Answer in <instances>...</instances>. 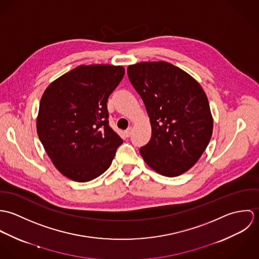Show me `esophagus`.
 <instances>
[{
	"label": "esophagus",
	"instance_id": "esophagus-1",
	"mask_svg": "<svg viewBox=\"0 0 259 259\" xmlns=\"http://www.w3.org/2000/svg\"><path fill=\"white\" fill-rule=\"evenodd\" d=\"M131 135H132V127H128L126 131H124V136L128 138Z\"/></svg>",
	"mask_w": 259,
	"mask_h": 259
}]
</instances>
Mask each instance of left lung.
<instances>
[{"instance_id":"left-lung-1","label":"left lung","mask_w":259,"mask_h":259,"mask_svg":"<svg viewBox=\"0 0 259 259\" xmlns=\"http://www.w3.org/2000/svg\"><path fill=\"white\" fill-rule=\"evenodd\" d=\"M127 75L145 103L151 124V138L140 149L143 158L164 177L187 171L212 135L213 120L202 88L166 62L130 66Z\"/></svg>"}]
</instances>
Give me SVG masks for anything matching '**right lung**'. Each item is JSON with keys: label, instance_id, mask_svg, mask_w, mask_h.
Instances as JSON below:
<instances>
[{"label": "right lung", "instance_id": "right-lung-1", "mask_svg": "<svg viewBox=\"0 0 259 259\" xmlns=\"http://www.w3.org/2000/svg\"><path fill=\"white\" fill-rule=\"evenodd\" d=\"M123 74L120 66H78L45 91L37 136L55 166L70 180L85 183L100 177L122 144L109 124L107 103Z\"/></svg>", "mask_w": 259, "mask_h": 259}]
</instances>
